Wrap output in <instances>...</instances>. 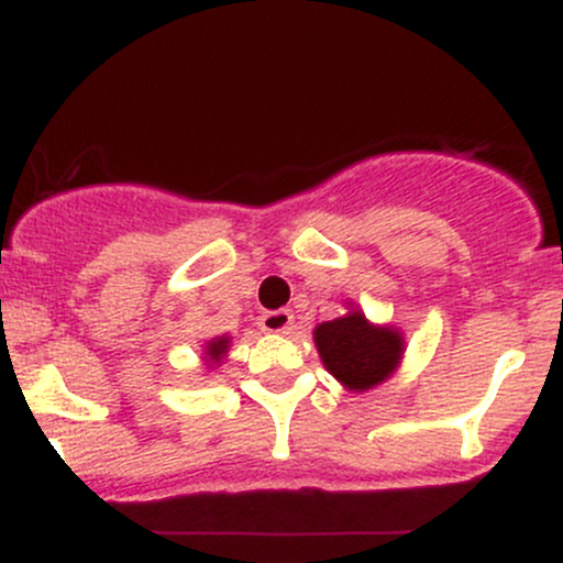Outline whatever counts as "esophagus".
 Masks as SVG:
<instances>
[{
	"instance_id": "34e87169",
	"label": "esophagus",
	"mask_w": 563,
	"mask_h": 563,
	"mask_svg": "<svg viewBox=\"0 0 563 563\" xmlns=\"http://www.w3.org/2000/svg\"><path fill=\"white\" fill-rule=\"evenodd\" d=\"M262 331L267 333H288L294 328V312L290 309H275V312H264L260 318Z\"/></svg>"
}]
</instances>
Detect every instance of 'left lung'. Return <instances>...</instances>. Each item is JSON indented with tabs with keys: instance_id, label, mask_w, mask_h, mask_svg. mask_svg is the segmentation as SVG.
<instances>
[{
	"instance_id": "1",
	"label": "left lung",
	"mask_w": 563,
	"mask_h": 563,
	"mask_svg": "<svg viewBox=\"0 0 563 563\" xmlns=\"http://www.w3.org/2000/svg\"><path fill=\"white\" fill-rule=\"evenodd\" d=\"M346 314L314 328V346L325 371L346 391H367L397 373L405 335L394 325H376L360 307L346 301Z\"/></svg>"
}]
</instances>
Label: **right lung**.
<instances>
[{"instance_id":"obj_1","label":"right lung","mask_w":563,"mask_h":563,"mask_svg":"<svg viewBox=\"0 0 563 563\" xmlns=\"http://www.w3.org/2000/svg\"><path fill=\"white\" fill-rule=\"evenodd\" d=\"M230 344H232V335H228V333L214 335L211 341H206V344H203V365L206 367L222 365V360L228 357V352H230Z\"/></svg>"}]
</instances>
